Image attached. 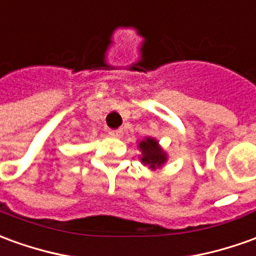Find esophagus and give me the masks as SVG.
Returning a JSON list of instances; mask_svg holds the SVG:
<instances>
[{
	"instance_id": "esophagus-1",
	"label": "esophagus",
	"mask_w": 256,
	"mask_h": 256,
	"mask_svg": "<svg viewBox=\"0 0 256 256\" xmlns=\"http://www.w3.org/2000/svg\"><path fill=\"white\" fill-rule=\"evenodd\" d=\"M108 133L110 134V136H114V137H120L123 133V130L122 128H116V130H108Z\"/></svg>"
}]
</instances>
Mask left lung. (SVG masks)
<instances>
[{"label": "left lung", "mask_w": 256, "mask_h": 256, "mask_svg": "<svg viewBox=\"0 0 256 256\" xmlns=\"http://www.w3.org/2000/svg\"><path fill=\"white\" fill-rule=\"evenodd\" d=\"M140 150L142 151V158L141 162L150 165V168L160 166L165 164L166 156L165 152L158 146V142L154 138H146L140 142Z\"/></svg>", "instance_id": "8db88e82"}]
</instances>
